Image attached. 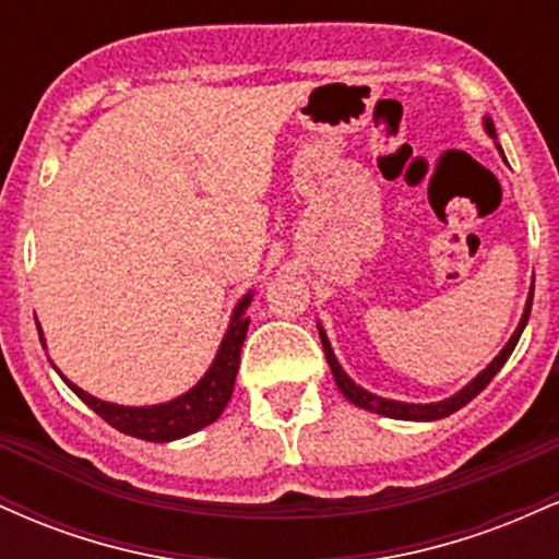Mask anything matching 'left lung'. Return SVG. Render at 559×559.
<instances>
[{
	"instance_id": "obj_1",
	"label": "left lung",
	"mask_w": 559,
	"mask_h": 559,
	"mask_svg": "<svg viewBox=\"0 0 559 559\" xmlns=\"http://www.w3.org/2000/svg\"><path fill=\"white\" fill-rule=\"evenodd\" d=\"M484 128H486V133H489L491 139H497V131H493L491 118H484ZM497 150L502 152V146L497 144ZM531 301H534V286H531V292H528V301H525L523 318H521V323H518L515 333H512L510 342L504 344V349L499 352V355L493 357V360H491L489 365H486V370H480V373H478L476 378H473V381L467 383L465 389H460L457 394H452V396H449V400L431 402V404H413V402L383 400V396H376V394H370L368 389L357 386V383L352 381V378L344 373L342 365H338L336 355H333V349H331L329 336H325V331L320 329V325H318V329H320V342H323L325 360H329V365H331L333 381H336L338 391H342V394H344L346 400H349L352 404H357V407H362V409H370V413L386 415V418H394V420H439V418H447V415L457 413V409H460V407H465V404L471 402L473 396H478L480 391H484L486 386H489L491 378L499 373V368H502V365H504L507 360H510L512 349H515L518 338H521V333H523V329H525V323H528V316H531Z\"/></svg>"
}]
</instances>
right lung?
<instances>
[{
    "instance_id": "obj_1",
    "label": "right lung",
    "mask_w": 559,
    "mask_h": 559,
    "mask_svg": "<svg viewBox=\"0 0 559 559\" xmlns=\"http://www.w3.org/2000/svg\"><path fill=\"white\" fill-rule=\"evenodd\" d=\"M249 301H252V292L236 305L226 336H223L221 349H217L215 360L207 368V373L199 378L194 389H189L186 394L176 396V400L170 402L152 404V407H123V404L96 400V396L88 394V391H83L75 386L73 381H68L60 370H57V373L62 376V381L68 383L70 391H73L81 402H86L102 420L110 423V426L118 428L120 433L136 436V439H144V441L183 439V436L202 431L204 426H210V423L221 418L223 409H226V404L230 400V394H234L236 373H239V360H241V344L243 338H247V329H249V318H247ZM36 329H38V338H41V346H47L44 344L41 325L36 323Z\"/></svg>"
}]
</instances>
